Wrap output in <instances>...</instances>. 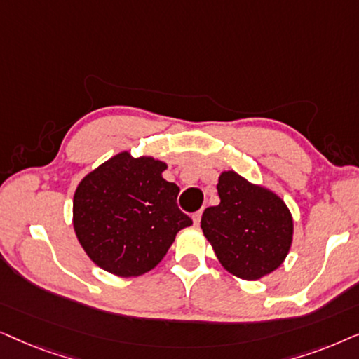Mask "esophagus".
<instances>
[{
	"label": "esophagus",
	"mask_w": 359,
	"mask_h": 359,
	"mask_svg": "<svg viewBox=\"0 0 359 359\" xmlns=\"http://www.w3.org/2000/svg\"><path fill=\"white\" fill-rule=\"evenodd\" d=\"M201 215H203V210H198V212H194V214H193L194 225H199V222H201Z\"/></svg>",
	"instance_id": "obj_1"
}]
</instances>
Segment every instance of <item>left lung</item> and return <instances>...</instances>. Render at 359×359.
Listing matches in <instances>:
<instances>
[{
  "instance_id": "obj_1",
  "label": "left lung",
  "mask_w": 359,
  "mask_h": 359,
  "mask_svg": "<svg viewBox=\"0 0 359 359\" xmlns=\"http://www.w3.org/2000/svg\"><path fill=\"white\" fill-rule=\"evenodd\" d=\"M220 203L204 210L201 229L222 266L255 281L284 262L292 243V217L284 201L235 173L219 176Z\"/></svg>"
}]
</instances>
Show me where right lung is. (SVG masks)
Wrapping results in <instances>:
<instances>
[{"mask_svg": "<svg viewBox=\"0 0 359 359\" xmlns=\"http://www.w3.org/2000/svg\"><path fill=\"white\" fill-rule=\"evenodd\" d=\"M165 170L163 161L122 151L78 184L73 227L97 266L122 278L140 276L193 224L176 204L180 188L161 176Z\"/></svg>", "mask_w": 359, "mask_h": 359, "instance_id": "right-lung-1", "label": "right lung"}]
</instances>
